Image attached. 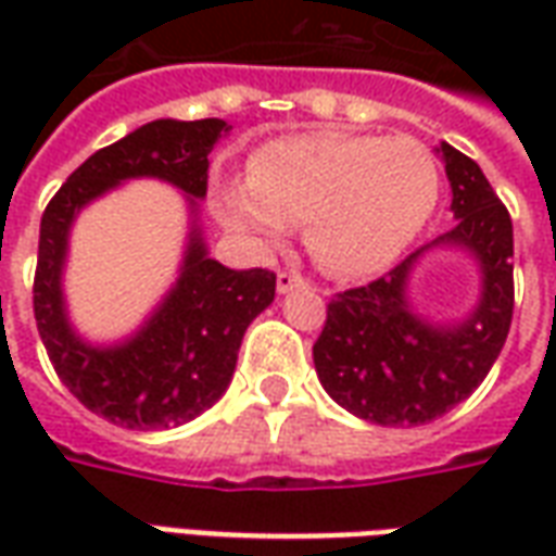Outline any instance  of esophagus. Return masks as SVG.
I'll list each match as a JSON object with an SVG mask.
<instances>
[{
	"label": "esophagus",
	"instance_id": "obj_1",
	"mask_svg": "<svg viewBox=\"0 0 556 556\" xmlns=\"http://www.w3.org/2000/svg\"><path fill=\"white\" fill-rule=\"evenodd\" d=\"M309 282L298 274V270H279L277 274V291L279 294H289L294 289H306Z\"/></svg>",
	"mask_w": 556,
	"mask_h": 556
}]
</instances>
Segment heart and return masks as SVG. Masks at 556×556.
Returning <instances> with one entry per match:
<instances>
[{"mask_svg":"<svg viewBox=\"0 0 556 556\" xmlns=\"http://www.w3.org/2000/svg\"><path fill=\"white\" fill-rule=\"evenodd\" d=\"M441 163L414 137L303 134L258 148L247 181L223 193V217L258 247L303 226L333 277H372L396 262L434 214Z\"/></svg>","mask_w":556,"mask_h":556,"instance_id":"heart-1","label":"heart"}]
</instances>
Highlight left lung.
<instances>
[{
    "mask_svg": "<svg viewBox=\"0 0 556 556\" xmlns=\"http://www.w3.org/2000/svg\"><path fill=\"white\" fill-rule=\"evenodd\" d=\"M455 226L384 277L327 303L313 361L330 399L378 426H422L465 402L497 361L513 325V219L473 160L441 142ZM431 245H462L483 270V294L458 326H431L407 303V279Z\"/></svg>",
    "mask_w": 556,
    "mask_h": 556,
    "instance_id": "1",
    "label": "left lung"
}]
</instances>
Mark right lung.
<instances>
[{"instance_id":"obj_1","label":"right lung","mask_w":556,"mask_h":556,"mask_svg":"<svg viewBox=\"0 0 556 556\" xmlns=\"http://www.w3.org/2000/svg\"><path fill=\"white\" fill-rule=\"evenodd\" d=\"M229 125L223 118H157L113 146L94 151L41 217L35 267V321L55 375L98 417L125 429H169L217 402L238 363V349L255 315L265 313L274 270H231L207 258L202 229H190L181 274L154 315L118 345H89L74 333L62 298L67 235L79 207L130 178H160L190 199L207 193V154Z\"/></svg>"}]
</instances>
